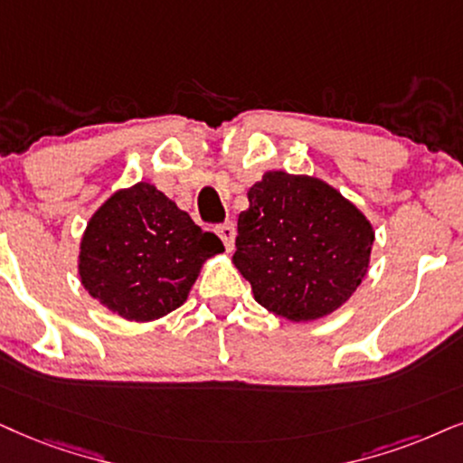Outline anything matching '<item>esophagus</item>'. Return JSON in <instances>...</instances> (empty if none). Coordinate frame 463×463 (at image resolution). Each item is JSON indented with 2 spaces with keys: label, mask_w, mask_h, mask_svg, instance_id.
<instances>
[{
  "label": "esophagus",
  "mask_w": 463,
  "mask_h": 463,
  "mask_svg": "<svg viewBox=\"0 0 463 463\" xmlns=\"http://www.w3.org/2000/svg\"><path fill=\"white\" fill-rule=\"evenodd\" d=\"M215 232H218V237L224 241L226 250L231 251L232 245H235V224H232V222H224V224L215 228Z\"/></svg>",
  "instance_id": "1"
}]
</instances>
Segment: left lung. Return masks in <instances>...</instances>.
Segmentation results:
<instances>
[{
  "mask_svg": "<svg viewBox=\"0 0 463 463\" xmlns=\"http://www.w3.org/2000/svg\"><path fill=\"white\" fill-rule=\"evenodd\" d=\"M232 265L262 307L307 323L342 307L370 267V220L323 179L269 171L248 190Z\"/></svg>",
  "mask_w": 463,
  "mask_h": 463,
  "instance_id": "1",
  "label": "left lung"
}]
</instances>
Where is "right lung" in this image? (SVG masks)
Returning <instances> with one entry per match:
<instances>
[{
    "label": "right lung",
    "mask_w": 463,
    "mask_h": 463,
    "mask_svg": "<svg viewBox=\"0 0 463 463\" xmlns=\"http://www.w3.org/2000/svg\"><path fill=\"white\" fill-rule=\"evenodd\" d=\"M224 251L156 185L117 190L87 222L79 275L93 299L121 318L149 323L184 306L204 260Z\"/></svg>",
    "instance_id": "obj_1"
}]
</instances>
